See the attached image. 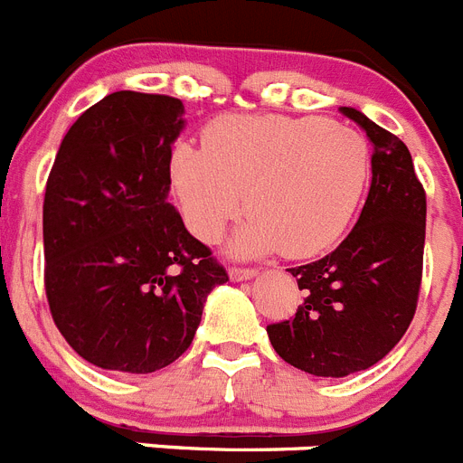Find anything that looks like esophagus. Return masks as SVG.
I'll return each instance as SVG.
<instances>
[{"instance_id": "obj_1", "label": "esophagus", "mask_w": 463, "mask_h": 463, "mask_svg": "<svg viewBox=\"0 0 463 463\" xmlns=\"http://www.w3.org/2000/svg\"><path fill=\"white\" fill-rule=\"evenodd\" d=\"M255 276H258V271L246 269V267H232V269H229V279L236 280V283H239V280H250L255 279Z\"/></svg>"}]
</instances>
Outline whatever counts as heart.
<instances>
[{"label": "heart", "instance_id": "1", "mask_svg": "<svg viewBox=\"0 0 463 463\" xmlns=\"http://www.w3.org/2000/svg\"><path fill=\"white\" fill-rule=\"evenodd\" d=\"M367 177L365 137L318 117H222L203 147L180 142L168 161L177 211L199 241L215 243L250 211L229 243L236 258L326 252L349 229Z\"/></svg>", "mask_w": 463, "mask_h": 463}]
</instances>
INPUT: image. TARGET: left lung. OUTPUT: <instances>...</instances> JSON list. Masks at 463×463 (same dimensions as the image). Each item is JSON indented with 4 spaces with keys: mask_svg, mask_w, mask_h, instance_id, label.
<instances>
[{
    "mask_svg": "<svg viewBox=\"0 0 463 463\" xmlns=\"http://www.w3.org/2000/svg\"><path fill=\"white\" fill-rule=\"evenodd\" d=\"M373 142V183L351 234L330 255L288 269L304 290L292 321L267 326L276 354L314 377L373 367L410 327L421 283L426 194L405 142L342 108Z\"/></svg>",
    "mask_w": 463,
    "mask_h": 463,
    "instance_id": "8db88e82",
    "label": "left lung"
}]
</instances>
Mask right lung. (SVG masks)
Returning <instances> with one entry per match:
<instances>
[{"label":"right lung","mask_w":463,"mask_h":463,"mask_svg":"<svg viewBox=\"0 0 463 463\" xmlns=\"http://www.w3.org/2000/svg\"><path fill=\"white\" fill-rule=\"evenodd\" d=\"M177 98L117 90L67 130L43 196L51 316L84 361L147 374L192 345L227 271L168 203Z\"/></svg>","instance_id":"1"}]
</instances>
